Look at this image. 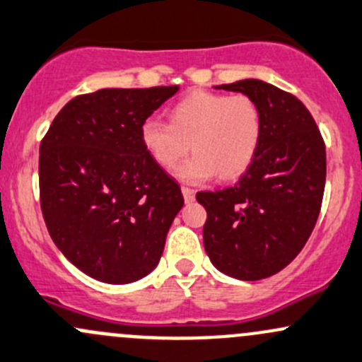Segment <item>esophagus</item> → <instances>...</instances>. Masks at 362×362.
<instances>
[{
  "mask_svg": "<svg viewBox=\"0 0 362 362\" xmlns=\"http://www.w3.org/2000/svg\"><path fill=\"white\" fill-rule=\"evenodd\" d=\"M181 192H182V197H185L186 204H189V202L195 200V189H193V188H188V186H182Z\"/></svg>",
  "mask_w": 362,
  "mask_h": 362,
  "instance_id": "34e87169",
  "label": "esophagus"
}]
</instances>
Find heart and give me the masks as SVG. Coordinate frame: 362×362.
<instances>
[{
	"mask_svg": "<svg viewBox=\"0 0 362 362\" xmlns=\"http://www.w3.org/2000/svg\"><path fill=\"white\" fill-rule=\"evenodd\" d=\"M264 133L262 110L248 95L193 91L169 110V124L146 119L141 126L145 150L162 169L177 167V176L202 182L214 174L229 181L240 177L257 155Z\"/></svg>",
	"mask_w": 362,
	"mask_h": 362,
	"instance_id": "heart-1",
	"label": "heart"
}]
</instances>
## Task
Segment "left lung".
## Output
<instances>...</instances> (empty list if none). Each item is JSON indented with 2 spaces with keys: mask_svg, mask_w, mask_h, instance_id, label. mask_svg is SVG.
I'll return each mask as SVG.
<instances>
[{
  "mask_svg": "<svg viewBox=\"0 0 362 362\" xmlns=\"http://www.w3.org/2000/svg\"><path fill=\"white\" fill-rule=\"evenodd\" d=\"M217 88L252 96L262 110L264 133L235 186L197 193L207 211L204 247L221 273L257 281L288 266L316 226L326 181L325 141L291 93L259 79Z\"/></svg>",
  "mask_w": 362,
  "mask_h": 362,
  "instance_id": "1",
  "label": "left lung"
}]
</instances>
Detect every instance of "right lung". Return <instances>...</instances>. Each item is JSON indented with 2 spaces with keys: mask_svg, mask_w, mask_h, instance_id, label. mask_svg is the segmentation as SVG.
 Masks as SVG:
<instances>
[{
  "mask_svg": "<svg viewBox=\"0 0 362 362\" xmlns=\"http://www.w3.org/2000/svg\"><path fill=\"white\" fill-rule=\"evenodd\" d=\"M180 86L98 89L53 119L40 145V202L49 236L77 269L124 285L155 269L185 198L155 164L141 126Z\"/></svg>",
  "mask_w": 362,
  "mask_h": 362,
  "instance_id": "obj_1",
  "label": "right lung"
}]
</instances>
